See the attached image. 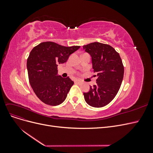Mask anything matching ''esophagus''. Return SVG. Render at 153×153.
Masks as SVG:
<instances>
[{"label":"esophagus","mask_w":153,"mask_h":153,"mask_svg":"<svg viewBox=\"0 0 153 153\" xmlns=\"http://www.w3.org/2000/svg\"><path fill=\"white\" fill-rule=\"evenodd\" d=\"M75 83H76V84H82V82H81V81H80V80H76L75 81Z\"/></svg>","instance_id":"esophagus-1"}]
</instances>
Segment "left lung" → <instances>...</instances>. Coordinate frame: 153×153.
I'll return each mask as SVG.
<instances>
[{
    "instance_id": "8db88e82",
    "label": "left lung",
    "mask_w": 153,
    "mask_h": 153,
    "mask_svg": "<svg viewBox=\"0 0 153 153\" xmlns=\"http://www.w3.org/2000/svg\"><path fill=\"white\" fill-rule=\"evenodd\" d=\"M92 60V69L98 78L96 84L84 92L86 103L100 108L108 105L116 96L124 76V66L121 57L111 46L94 42L83 46Z\"/></svg>"
}]
</instances>
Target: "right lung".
Listing matches in <instances>:
<instances>
[{"instance_id": "add662e5", "label": "right lung", "mask_w": 153, "mask_h": 153, "mask_svg": "<svg viewBox=\"0 0 153 153\" xmlns=\"http://www.w3.org/2000/svg\"><path fill=\"white\" fill-rule=\"evenodd\" d=\"M80 47H64L47 41L31 50L27 62L29 80L34 93L44 103L57 106L66 100L74 82L69 76H58L57 66L66 62Z\"/></svg>"}]
</instances>
